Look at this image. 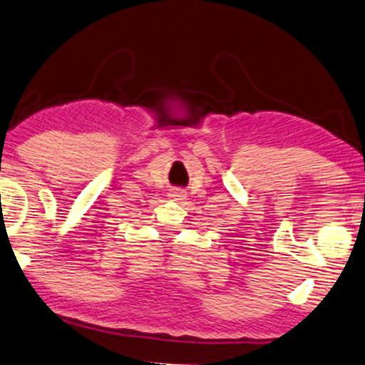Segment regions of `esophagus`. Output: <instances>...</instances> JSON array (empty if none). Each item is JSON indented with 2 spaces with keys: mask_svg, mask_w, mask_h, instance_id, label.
<instances>
[{
  "mask_svg": "<svg viewBox=\"0 0 365 365\" xmlns=\"http://www.w3.org/2000/svg\"><path fill=\"white\" fill-rule=\"evenodd\" d=\"M171 197H175V199H178V200H181V199H184V197H186V192H184L182 189H175L171 192Z\"/></svg>",
  "mask_w": 365,
  "mask_h": 365,
  "instance_id": "34e87169",
  "label": "esophagus"
}]
</instances>
